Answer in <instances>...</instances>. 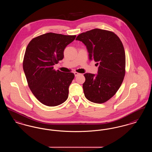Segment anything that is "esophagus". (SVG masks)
<instances>
[{
    "label": "esophagus",
    "instance_id": "34e87169",
    "mask_svg": "<svg viewBox=\"0 0 152 152\" xmlns=\"http://www.w3.org/2000/svg\"><path fill=\"white\" fill-rule=\"evenodd\" d=\"M74 74H75V76L76 77L79 75V73L76 72H74Z\"/></svg>",
    "mask_w": 152,
    "mask_h": 152
}]
</instances>
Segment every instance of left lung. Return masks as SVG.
Masks as SVG:
<instances>
[{"instance_id": "left-lung-1", "label": "left lung", "mask_w": 152, "mask_h": 152, "mask_svg": "<svg viewBox=\"0 0 152 152\" xmlns=\"http://www.w3.org/2000/svg\"><path fill=\"white\" fill-rule=\"evenodd\" d=\"M76 40L86 45L89 60H94L99 65L97 75H84V95L89 101L104 103L116 94L125 76V53L123 43L114 32L98 28L80 34Z\"/></svg>"}]
</instances>
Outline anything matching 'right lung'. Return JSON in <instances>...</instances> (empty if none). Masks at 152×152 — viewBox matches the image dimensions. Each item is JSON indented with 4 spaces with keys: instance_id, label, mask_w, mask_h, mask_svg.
I'll use <instances>...</instances> for the list:
<instances>
[{
    "instance_id": "right-lung-1",
    "label": "right lung",
    "mask_w": 152,
    "mask_h": 152,
    "mask_svg": "<svg viewBox=\"0 0 152 152\" xmlns=\"http://www.w3.org/2000/svg\"><path fill=\"white\" fill-rule=\"evenodd\" d=\"M76 36L49 32L32 39L26 48L23 70L29 89L44 105L57 106L68 97L75 75L56 71L53 65L63 58L65 47Z\"/></svg>"
}]
</instances>
